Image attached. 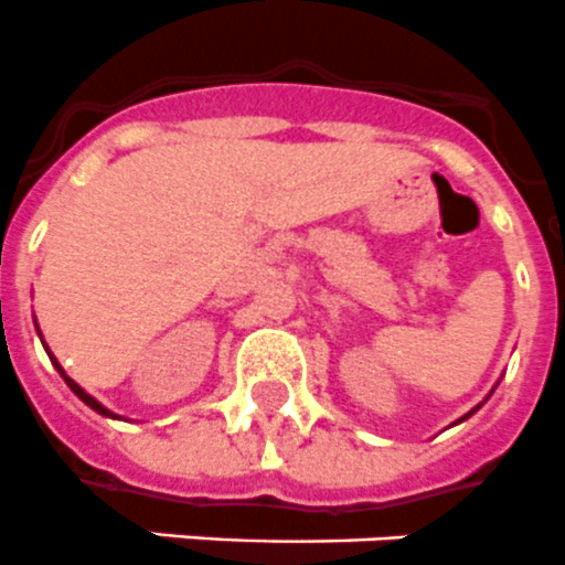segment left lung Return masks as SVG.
<instances>
[{
    "instance_id": "obj_1",
    "label": "left lung",
    "mask_w": 565,
    "mask_h": 565,
    "mask_svg": "<svg viewBox=\"0 0 565 565\" xmlns=\"http://www.w3.org/2000/svg\"><path fill=\"white\" fill-rule=\"evenodd\" d=\"M488 395H493V390H491V393H488ZM484 401H488V398H484ZM479 407H482V404H479ZM479 407H473V409H470V413H465V416H461L459 422H465V418H470V416H473V413H477ZM459 422H456V424H459Z\"/></svg>"
}]
</instances>
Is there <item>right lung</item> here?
Masks as SVG:
<instances>
[{
    "label": "right lung",
    "mask_w": 565,
    "mask_h": 565,
    "mask_svg": "<svg viewBox=\"0 0 565 565\" xmlns=\"http://www.w3.org/2000/svg\"><path fill=\"white\" fill-rule=\"evenodd\" d=\"M40 340H42V334H40ZM42 347H45V343H42ZM45 352H49V347H45ZM49 358H51V363H54V370H57L60 375H63L65 384H68V390H72V393L77 395V398H81L83 404H86V407H92V409H95V413H100V416H106V418H120V416H115L111 409H106L104 404H100V401L92 398V395H88L86 390H83V386L77 384V381H72V377L65 375V370H63V366H60V361H57V358H54V355H51V352H49Z\"/></svg>",
    "instance_id": "right-lung-1"
}]
</instances>
